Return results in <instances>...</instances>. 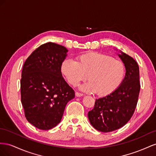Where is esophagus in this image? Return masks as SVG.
Returning <instances> with one entry per match:
<instances>
[{
  "instance_id": "1",
  "label": "esophagus",
  "mask_w": 156,
  "mask_h": 156,
  "mask_svg": "<svg viewBox=\"0 0 156 156\" xmlns=\"http://www.w3.org/2000/svg\"><path fill=\"white\" fill-rule=\"evenodd\" d=\"M75 95L76 97H82L83 96V93H79V92H76L75 93Z\"/></svg>"
}]
</instances>
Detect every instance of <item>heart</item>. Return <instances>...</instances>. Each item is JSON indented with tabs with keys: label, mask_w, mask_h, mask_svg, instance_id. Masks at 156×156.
Returning <instances> with one entry per match:
<instances>
[{
	"label": "heart",
	"mask_w": 156,
	"mask_h": 156,
	"mask_svg": "<svg viewBox=\"0 0 156 156\" xmlns=\"http://www.w3.org/2000/svg\"><path fill=\"white\" fill-rule=\"evenodd\" d=\"M61 71L73 86L86 80L82 90L95 92L99 96L114 92L122 83L125 66L122 61L98 52H87L76 57V61L66 58L61 65Z\"/></svg>",
	"instance_id": "1"
}]
</instances>
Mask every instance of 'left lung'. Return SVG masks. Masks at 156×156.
Instances as JSON below:
<instances>
[{
  "mask_svg": "<svg viewBox=\"0 0 156 156\" xmlns=\"http://www.w3.org/2000/svg\"><path fill=\"white\" fill-rule=\"evenodd\" d=\"M118 54L126 67V76L120 86L107 96L96 99L88 118L97 130L108 133L122 127L135 112L140 92L139 67L126 53Z\"/></svg>",
  "mask_w": 156,
  "mask_h": 156,
  "instance_id": "left-lung-1",
  "label": "left lung"
}]
</instances>
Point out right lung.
Returning <instances> with one entry per match:
<instances>
[{
	"label": "right lung",
	"instance_id": "right-lung-1",
	"mask_svg": "<svg viewBox=\"0 0 156 156\" xmlns=\"http://www.w3.org/2000/svg\"><path fill=\"white\" fill-rule=\"evenodd\" d=\"M68 50L48 42L36 49L24 63L21 79V100L27 121L39 129L59 123L74 91L62 76L61 65Z\"/></svg>",
	"mask_w": 156,
	"mask_h": 156
}]
</instances>
